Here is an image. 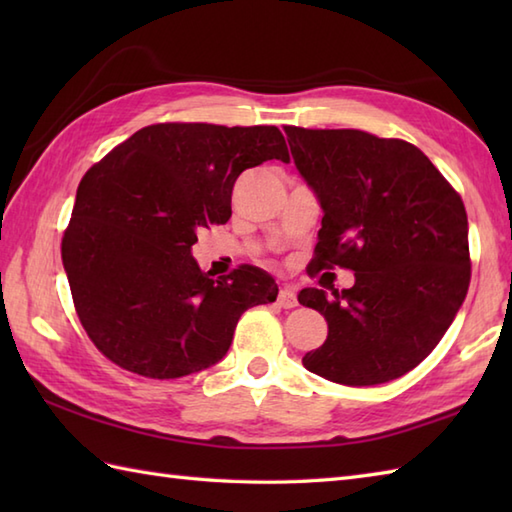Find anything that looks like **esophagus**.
<instances>
[{"label":"esophagus","mask_w":512,"mask_h":512,"mask_svg":"<svg viewBox=\"0 0 512 512\" xmlns=\"http://www.w3.org/2000/svg\"><path fill=\"white\" fill-rule=\"evenodd\" d=\"M277 303H279V308H286V310H290V308H295L297 306V295L295 292H292L290 288H281L279 290V295H277Z\"/></svg>","instance_id":"1"}]
</instances>
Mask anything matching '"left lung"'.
<instances>
[{"label": "left lung", "instance_id": "obj_1", "mask_svg": "<svg viewBox=\"0 0 512 512\" xmlns=\"http://www.w3.org/2000/svg\"><path fill=\"white\" fill-rule=\"evenodd\" d=\"M292 160L323 209L312 268L354 270V286L303 288L328 321L303 356L332 383H389L427 358L471 281L464 202L433 162L398 138L361 129L286 127Z\"/></svg>", "mask_w": 512, "mask_h": 512}]
</instances>
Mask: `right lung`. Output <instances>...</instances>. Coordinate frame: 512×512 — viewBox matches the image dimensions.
Masks as SVG:
<instances>
[{
	"label": "right lung",
	"mask_w": 512,
	"mask_h": 512,
	"mask_svg": "<svg viewBox=\"0 0 512 512\" xmlns=\"http://www.w3.org/2000/svg\"><path fill=\"white\" fill-rule=\"evenodd\" d=\"M290 160L273 125L160 123L85 173L61 257L92 343L118 367L180 378L222 361L239 317L277 299L266 270L213 279L191 255L200 228L226 224L239 173Z\"/></svg>",
	"instance_id": "1"
}]
</instances>
